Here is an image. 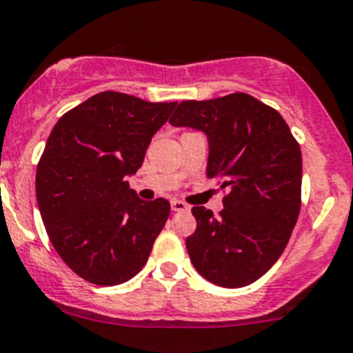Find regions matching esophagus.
<instances>
[{"label":"esophagus","mask_w":353,"mask_h":353,"mask_svg":"<svg viewBox=\"0 0 353 353\" xmlns=\"http://www.w3.org/2000/svg\"><path fill=\"white\" fill-rule=\"evenodd\" d=\"M170 208H172V212H188L190 206L184 201H179V199H172V201H170Z\"/></svg>","instance_id":"1"}]
</instances>
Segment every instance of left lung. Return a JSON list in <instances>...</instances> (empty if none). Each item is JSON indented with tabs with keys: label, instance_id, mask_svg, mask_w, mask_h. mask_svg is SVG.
<instances>
[{
	"label": "left lung",
	"instance_id": "1",
	"mask_svg": "<svg viewBox=\"0 0 353 353\" xmlns=\"http://www.w3.org/2000/svg\"><path fill=\"white\" fill-rule=\"evenodd\" d=\"M169 123L205 133L206 176L227 190L223 210L194 206L188 254L203 279L225 288L256 282L276 263L301 212L302 155L275 109L248 94L184 101Z\"/></svg>",
	"mask_w": 353,
	"mask_h": 353
}]
</instances>
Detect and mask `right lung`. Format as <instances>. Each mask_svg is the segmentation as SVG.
Returning a JSON list of instances; mask_svg holds the SVG:
<instances>
[{
	"label": "right lung",
	"mask_w": 353,
	"mask_h": 353,
	"mask_svg": "<svg viewBox=\"0 0 353 353\" xmlns=\"http://www.w3.org/2000/svg\"><path fill=\"white\" fill-rule=\"evenodd\" d=\"M176 105L101 92L52 128L35 174L37 205L58 254L87 282L119 285L147 263L170 205L140 199L126 177Z\"/></svg>",
	"instance_id": "obj_1"
}]
</instances>
